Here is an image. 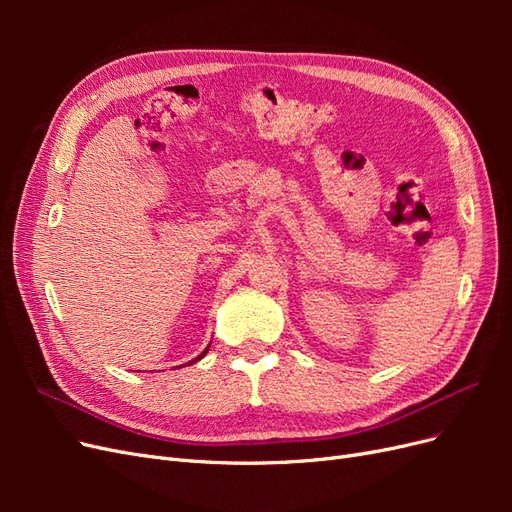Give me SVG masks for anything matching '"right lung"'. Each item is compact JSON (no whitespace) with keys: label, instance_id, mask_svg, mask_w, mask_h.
<instances>
[{"label":"right lung","instance_id":"obj_1","mask_svg":"<svg viewBox=\"0 0 512 512\" xmlns=\"http://www.w3.org/2000/svg\"><path fill=\"white\" fill-rule=\"evenodd\" d=\"M205 354H207V350H205V352H203V354H200V356H205ZM200 356H198V359H200ZM194 361H196V359H194ZM194 361H192V363H194Z\"/></svg>","mask_w":512,"mask_h":512}]
</instances>
